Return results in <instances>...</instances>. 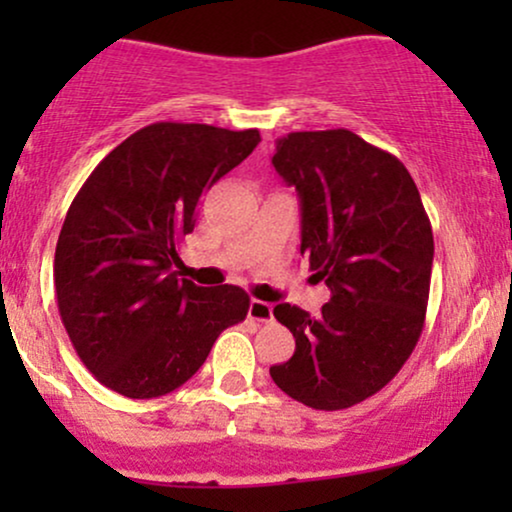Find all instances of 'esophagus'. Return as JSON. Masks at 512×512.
I'll use <instances>...</instances> for the list:
<instances>
[{"instance_id":"obj_1","label":"esophagus","mask_w":512,"mask_h":512,"mask_svg":"<svg viewBox=\"0 0 512 512\" xmlns=\"http://www.w3.org/2000/svg\"><path fill=\"white\" fill-rule=\"evenodd\" d=\"M248 315L257 322H269L274 317V308L269 303H264V301H250Z\"/></svg>"}]
</instances>
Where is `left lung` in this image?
<instances>
[{"label":"left lung","mask_w":512,"mask_h":512,"mask_svg":"<svg viewBox=\"0 0 512 512\" xmlns=\"http://www.w3.org/2000/svg\"><path fill=\"white\" fill-rule=\"evenodd\" d=\"M272 166L296 187L301 255L330 301L317 317L276 305L296 351L269 375L305 407H354L395 378L424 330L431 221L404 163L349 129L291 132Z\"/></svg>","instance_id":"8db88e82"}]
</instances>
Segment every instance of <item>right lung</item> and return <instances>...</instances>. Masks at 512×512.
Masks as SVG:
<instances>
[{
    "mask_svg": "<svg viewBox=\"0 0 512 512\" xmlns=\"http://www.w3.org/2000/svg\"><path fill=\"white\" fill-rule=\"evenodd\" d=\"M260 144L257 129L156 122L98 163L74 197L55 250L64 330L98 383L129 399L185 385L250 296L178 279V243L199 197Z\"/></svg>",
    "mask_w": 512,
    "mask_h": 512,
    "instance_id": "add662e5",
    "label": "right lung"
}]
</instances>
